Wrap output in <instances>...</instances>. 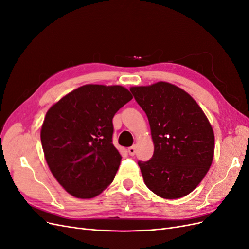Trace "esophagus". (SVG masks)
I'll list each match as a JSON object with an SVG mask.
<instances>
[{
	"instance_id": "obj_1",
	"label": "esophagus",
	"mask_w": 249,
	"mask_h": 249,
	"mask_svg": "<svg viewBox=\"0 0 249 249\" xmlns=\"http://www.w3.org/2000/svg\"><path fill=\"white\" fill-rule=\"evenodd\" d=\"M127 153H129V155H130V156H134V155H135V153H136V147H135V145L127 148Z\"/></svg>"
}]
</instances>
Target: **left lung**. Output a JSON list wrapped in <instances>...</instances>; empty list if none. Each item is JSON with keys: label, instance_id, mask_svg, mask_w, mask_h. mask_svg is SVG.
Listing matches in <instances>:
<instances>
[{"label": "left lung", "instance_id": "1", "mask_svg": "<svg viewBox=\"0 0 249 249\" xmlns=\"http://www.w3.org/2000/svg\"><path fill=\"white\" fill-rule=\"evenodd\" d=\"M130 90L148 118L155 146L152 159L138 162L145 185L162 198L185 196L198 186L212 164V125L193 97L170 83Z\"/></svg>", "mask_w": 249, "mask_h": 249}]
</instances>
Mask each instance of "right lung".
<instances>
[{
	"mask_svg": "<svg viewBox=\"0 0 249 249\" xmlns=\"http://www.w3.org/2000/svg\"><path fill=\"white\" fill-rule=\"evenodd\" d=\"M132 99L123 86L88 84L47 112L40 131L44 158L72 196L95 197L114 179L122 156L112 143V119Z\"/></svg>",
	"mask_w": 249,
	"mask_h": 249,
	"instance_id": "1",
	"label": "right lung"
}]
</instances>
